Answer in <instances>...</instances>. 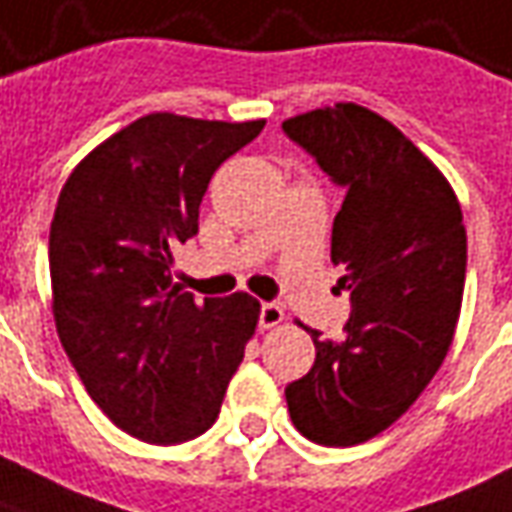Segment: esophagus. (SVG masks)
I'll list each match as a JSON object with an SVG mask.
<instances>
[{
	"instance_id": "esophagus-1",
	"label": "esophagus",
	"mask_w": 512,
	"mask_h": 512,
	"mask_svg": "<svg viewBox=\"0 0 512 512\" xmlns=\"http://www.w3.org/2000/svg\"><path fill=\"white\" fill-rule=\"evenodd\" d=\"M285 319V311L277 302H263L260 305V328H277Z\"/></svg>"
}]
</instances>
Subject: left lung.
Listing matches in <instances>:
<instances>
[{"instance_id":"1","label":"left lung","mask_w":512,"mask_h":512,"mask_svg":"<svg viewBox=\"0 0 512 512\" xmlns=\"http://www.w3.org/2000/svg\"><path fill=\"white\" fill-rule=\"evenodd\" d=\"M283 131L344 187L330 260L353 305L339 342L311 330L316 361L285 387L288 415L319 446H358L417 401L451 347L468 260L460 201L412 139L364 106L305 111Z\"/></svg>"}]
</instances>
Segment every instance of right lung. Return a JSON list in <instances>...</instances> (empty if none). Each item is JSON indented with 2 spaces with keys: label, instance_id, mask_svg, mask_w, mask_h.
Wrapping results in <instances>:
<instances>
[{
  "label": "right lung",
  "instance_id": "add662e5",
  "mask_svg": "<svg viewBox=\"0 0 512 512\" xmlns=\"http://www.w3.org/2000/svg\"><path fill=\"white\" fill-rule=\"evenodd\" d=\"M266 120L139 117L69 173L50 227L52 316L66 356L114 426L173 446L210 429L260 302L173 285L212 173Z\"/></svg>",
  "mask_w": 512,
  "mask_h": 512
}]
</instances>
